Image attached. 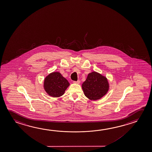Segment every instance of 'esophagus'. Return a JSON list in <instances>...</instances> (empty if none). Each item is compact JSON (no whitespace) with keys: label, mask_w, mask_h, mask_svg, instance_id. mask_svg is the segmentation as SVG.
Instances as JSON below:
<instances>
[{"label":"esophagus","mask_w":152,"mask_h":152,"mask_svg":"<svg viewBox=\"0 0 152 152\" xmlns=\"http://www.w3.org/2000/svg\"><path fill=\"white\" fill-rule=\"evenodd\" d=\"M73 83H75V84H80V80H78L77 81H74Z\"/></svg>","instance_id":"1"}]
</instances>
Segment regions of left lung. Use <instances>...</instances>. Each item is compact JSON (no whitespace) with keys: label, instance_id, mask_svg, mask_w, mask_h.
<instances>
[{"label":"left lung","instance_id":"left-lung-1","mask_svg":"<svg viewBox=\"0 0 152 152\" xmlns=\"http://www.w3.org/2000/svg\"><path fill=\"white\" fill-rule=\"evenodd\" d=\"M109 84L107 78L95 72L90 73L83 83L85 95L91 100H99L107 93Z\"/></svg>","mask_w":152,"mask_h":152}]
</instances>
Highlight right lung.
<instances>
[{"label": "right lung", "instance_id": "add662e5", "mask_svg": "<svg viewBox=\"0 0 152 152\" xmlns=\"http://www.w3.org/2000/svg\"><path fill=\"white\" fill-rule=\"evenodd\" d=\"M69 85L67 80L59 72L51 73L45 78L44 80L45 92L53 97L62 96Z\"/></svg>", "mask_w": 152, "mask_h": 152}]
</instances>
